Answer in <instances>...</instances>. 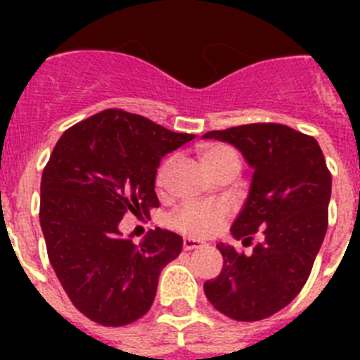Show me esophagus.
<instances>
[{"mask_svg": "<svg viewBox=\"0 0 360 360\" xmlns=\"http://www.w3.org/2000/svg\"><path fill=\"white\" fill-rule=\"evenodd\" d=\"M205 247V243L200 240H191V238H186L184 240V250H195V249H202Z\"/></svg>", "mask_w": 360, "mask_h": 360, "instance_id": "esophagus-1", "label": "esophagus"}]
</instances>
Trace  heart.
<instances>
[{
    "label": "heart",
    "instance_id": "1",
    "mask_svg": "<svg viewBox=\"0 0 360 360\" xmlns=\"http://www.w3.org/2000/svg\"><path fill=\"white\" fill-rule=\"evenodd\" d=\"M203 167L209 174H214L224 165L240 164V157L232 148L224 144H209L200 153ZM171 158L160 165L157 173V186L162 187L167 180V173L171 169ZM229 218V207L224 203H186L178 209L176 214L171 218L173 227L193 238H207L216 234L224 227Z\"/></svg>",
    "mask_w": 360,
    "mask_h": 360
}]
</instances>
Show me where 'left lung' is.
I'll list each match as a JSON object with an SVG mask.
<instances>
[{
  "label": "left lung",
  "mask_w": 360,
  "mask_h": 360,
  "mask_svg": "<svg viewBox=\"0 0 360 360\" xmlns=\"http://www.w3.org/2000/svg\"><path fill=\"white\" fill-rule=\"evenodd\" d=\"M202 139L229 142L254 169L231 232L247 243L262 232L250 256L216 245L224 269L203 290L224 316L262 321L287 307L310 276L328 229L332 174L316 139L283 124H245Z\"/></svg>",
  "instance_id": "obj_1"
}]
</instances>
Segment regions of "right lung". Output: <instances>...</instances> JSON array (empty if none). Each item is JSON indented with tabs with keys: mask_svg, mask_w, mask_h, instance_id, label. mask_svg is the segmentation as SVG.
<instances>
[{
	"mask_svg": "<svg viewBox=\"0 0 360 360\" xmlns=\"http://www.w3.org/2000/svg\"><path fill=\"white\" fill-rule=\"evenodd\" d=\"M195 135L146 117L104 110L66 129L41 178L39 221L49 259L73 307L104 326H124L151 308L162 269L184 240L164 229L141 245L122 238L126 212L158 207L157 167Z\"/></svg>",
	"mask_w": 360,
	"mask_h": 360,
	"instance_id": "right-lung-1",
	"label": "right lung"
}]
</instances>
